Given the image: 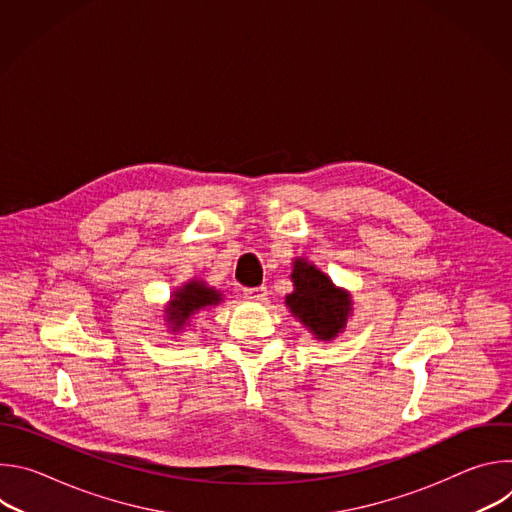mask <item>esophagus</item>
Segmentation results:
<instances>
[{
  "mask_svg": "<svg viewBox=\"0 0 512 512\" xmlns=\"http://www.w3.org/2000/svg\"><path fill=\"white\" fill-rule=\"evenodd\" d=\"M243 296L247 302H253V304H261L267 300V287H247L243 291Z\"/></svg>",
  "mask_w": 512,
  "mask_h": 512,
  "instance_id": "34e87169",
  "label": "esophagus"
}]
</instances>
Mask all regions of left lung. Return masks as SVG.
<instances>
[{
  "label": "left lung",
  "instance_id": "8db88e82",
  "mask_svg": "<svg viewBox=\"0 0 512 512\" xmlns=\"http://www.w3.org/2000/svg\"><path fill=\"white\" fill-rule=\"evenodd\" d=\"M291 283L294 291L285 296L291 316L320 342L338 338L354 312L350 291L338 287L328 273L306 257L291 261Z\"/></svg>",
  "mask_w": 512,
  "mask_h": 512
}]
</instances>
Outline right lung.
<instances>
[{"label":"right lung","mask_w":512,"mask_h":512,"mask_svg":"<svg viewBox=\"0 0 512 512\" xmlns=\"http://www.w3.org/2000/svg\"><path fill=\"white\" fill-rule=\"evenodd\" d=\"M225 300L223 291L210 287L204 279H188L180 287H176L170 296L168 306L164 308V320L172 334L184 332L190 326L192 318L200 312H206Z\"/></svg>","instance_id":"1"}]
</instances>
